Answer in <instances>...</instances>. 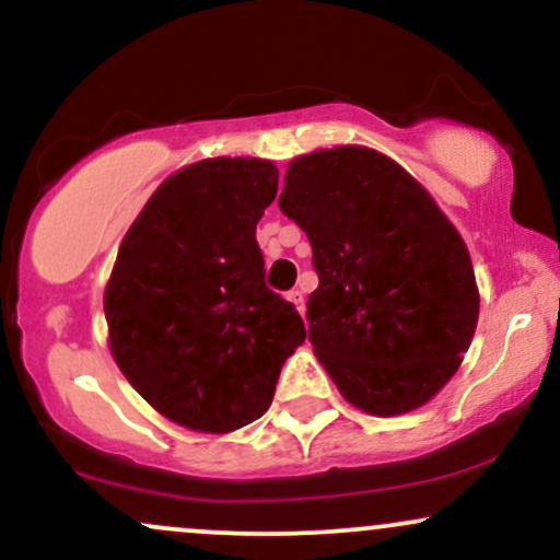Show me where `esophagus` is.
I'll return each instance as SVG.
<instances>
[{"mask_svg": "<svg viewBox=\"0 0 560 560\" xmlns=\"http://www.w3.org/2000/svg\"><path fill=\"white\" fill-rule=\"evenodd\" d=\"M288 299H291V301H293V304H296V310H299L301 314H304V312H306V304H304V293H301V291H299V288H293V291H291V293H288Z\"/></svg>", "mask_w": 560, "mask_h": 560, "instance_id": "34e87169", "label": "esophagus"}]
</instances>
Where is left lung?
Returning <instances> with one entry per match:
<instances>
[{
    "mask_svg": "<svg viewBox=\"0 0 560 560\" xmlns=\"http://www.w3.org/2000/svg\"><path fill=\"white\" fill-rule=\"evenodd\" d=\"M280 211L310 237V341L338 392L381 418L425 405L479 319L474 264L447 217L399 163L357 144L293 161Z\"/></svg>",
    "mask_w": 560,
    "mask_h": 560,
    "instance_id": "8db88e82",
    "label": "left lung"
}]
</instances>
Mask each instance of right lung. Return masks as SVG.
<instances>
[{
	"label": "right lung",
	"instance_id": "obj_1",
	"mask_svg": "<svg viewBox=\"0 0 560 560\" xmlns=\"http://www.w3.org/2000/svg\"><path fill=\"white\" fill-rule=\"evenodd\" d=\"M278 168L209 159L168 177L118 248L105 288L110 351L161 416L228 433L272 405L280 368L306 328L264 282L256 224Z\"/></svg>",
	"mask_w": 560,
	"mask_h": 560
}]
</instances>
